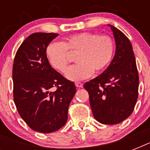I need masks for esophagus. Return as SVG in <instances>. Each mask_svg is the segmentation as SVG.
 <instances>
[{
  "label": "esophagus",
  "instance_id": "esophagus-1",
  "mask_svg": "<svg viewBox=\"0 0 150 150\" xmlns=\"http://www.w3.org/2000/svg\"><path fill=\"white\" fill-rule=\"evenodd\" d=\"M75 86H76V87H78V88H82V87L83 86V84H82V82H75Z\"/></svg>",
  "mask_w": 150,
  "mask_h": 150
}]
</instances>
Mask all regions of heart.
I'll return each mask as SVG.
<instances>
[{
  "mask_svg": "<svg viewBox=\"0 0 150 150\" xmlns=\"http://www.w3.org/2000/svg\"><path fill=\"white\" fill-rule=\"evenodd\" d=\"M114 40L107 35L84 32L68 36L63 43L51 42L47 46L45 54L50 65L64 72L69 62V53H76L75 61L79 64L66 71L68 80L78 82L100 72L111 63L114 55Z\"/></svg>",
  "mask_w": 150,
  "mask_h": 150,
  "instance_id": "heart-1",
  "label": "heart"
}]
</instances>
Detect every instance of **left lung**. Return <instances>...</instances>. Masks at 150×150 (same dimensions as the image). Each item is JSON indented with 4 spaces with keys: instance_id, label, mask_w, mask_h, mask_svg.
<instances>
[{
    "instance_id": "left-lung-1",
    "label": "left lung",
    "mask_w": 150,
    "mask_h": 150,
    "mask_svg": "<svg viewBox=\"0 0 150 150\" xmlns=\"http://www.w3.org/2000/svg\"><path fill=\"white\" fill-rule=\"evenodd\" d=\"M114 34L116 50L111 63L103 72L84 88L89 93V103L96 121L116 125L132 113L139 96V74L132 46L119 29L108 25Z\"/></svg>"
}]
</instances>
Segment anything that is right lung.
Wrapping results in <instances>:
<instances>
[{"label":"right lung","instance_id":"add662e5","mask_svg":"<svg viewBox=\"0 0 150 150\" xmlns=\"http://www.w3.org/2000/svg\"><path fill=\"white\" fill-rule=\"evenodd\" d=\"M57 33H36L21 44L12 69L13 95L18 114L33 130L50 133L68 120V107L76 93L74 82L50 66L47 46ZM52 88H56L54 91Z\"/></svg>","mask_w":150,"mask_h":150}]
</instances>
